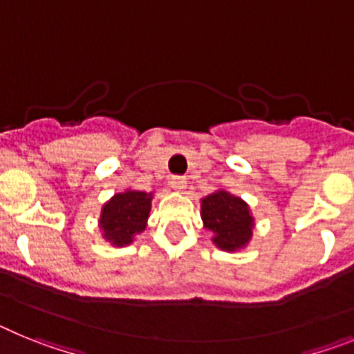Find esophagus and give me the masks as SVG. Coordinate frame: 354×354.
<instances>
[{
	"label": "esophagus",
	"instance_id": "1",
	"mask_svg": "<svg viewBox=\"0 0 354 354\" xmlns=\"http://www.w3.org/2000/svg\"><path fill=\"white\" fill-rule=\"evenodd\" d=\"M169 185L173 187L174 190H183L187 187V180L183 176H171Z\"/></svg>",
	"mask_w": 354,
	"mask_h": 354
}]
</instances>
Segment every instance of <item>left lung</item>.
<instances>
[{"label":"left lung","mask_w":354,"mask_h":354,"mask_svg":"<svg viewBox=\"0 0 354 354\" xmlns=\"http://www.w3.org/2000/svg\"><path fill=\"white\" fill-rule=\"evenodd\" d=\"M203 223L215 233L214 242L224 251H235L248 244L253 230L250 208L241 198L215 192L203 199Z\"/></svg>","instance_id":"left-lung-1"}]
</instances>
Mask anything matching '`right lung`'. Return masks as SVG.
Here are the masks:
<instances>
[{
  "label": "right lung",
  "mask_w": 354,
  "mask_h": 354,
  "mask_svg": "<svg viewBox=\"0 0 354 354\" xmlns=\"http://www.w3.org/2000/svg\"><path fill=\"white\" fill-rule=\"evenodd\" d=\"M151 210V196L146 192L128 190L115 194L103 207L101 228L104 239L113 242V245H126L133 241V235L146 228V219Z\"/></svg>",
  "instance_id": "add662e5"
}]
</instances>
